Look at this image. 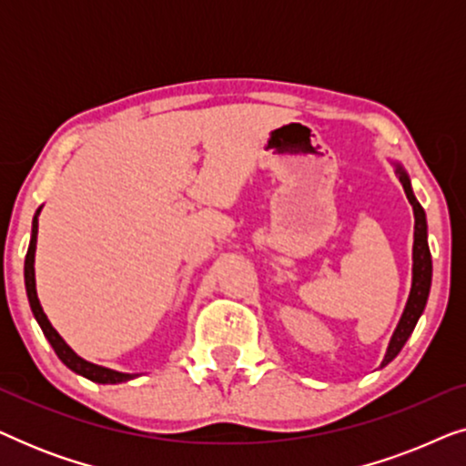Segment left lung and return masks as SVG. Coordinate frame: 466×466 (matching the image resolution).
Instances as JSON below:
<instances>
[{
    "instance_id": "1",
    "label": "left lung",
    "mask_w": 466,
    "mask_h": 466,
    "mask_svg": "<svg viewBox=\"0 0 466 466\" xmlns=\"http://www.w3.org/2000/svg\"><path fill=\"white\" fill-rule=\"evenodd\" d=\"M399 180L403 184L405 195L410 203L413 206V216H416V231H413V282H411V292L410 299H407L405 311L400 316V322L397 330H394L390 346H388V352L384 356V362L381 365H388L394 356L400 352V348L405 346V341L410 339V335L416 329L418 318L422 316L426 308V299H429L431 292V278H432V260H431V250H429V239H426V216L424 209L420 206L416 197H413L410 177L403 169H397Z\"/></svg>"
}]
</instances>
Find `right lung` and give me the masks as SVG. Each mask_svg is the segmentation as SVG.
I'll list each match as a JSON object with an SVG mask.
<instances>
[{"label": "right lung", "mask_w": 466, "mask_h": 466, "mask_svg": "<svg viewBox=\"0 0 466 466\" xmlns=\"http://www.w3.org/2000/svg\"><path fill=\"white\" fill-rule=\"evenodd\" d=\"M37 214H40V209H37L35 216H34V228H31L29 250H27V257H25V289H27L31 311H34V316H35L37 324H40L44 337H46V339L50 341V346H53L55 354L59 356L63 365L72 369L74 373L85 375V378H88L91 381H97V384H118V381L131 380L133 375H129V373L112 371V369L93 365V362L80 359V356L76 354L74 350L69 348L67 343L61 339V335L53 329V324L48 322V318H46V314H44V309H42V305H40V299H37V292H35L34 257H35V239H37Z\"/></svg>", "instance_id": "add662e5"}]
</instances>
